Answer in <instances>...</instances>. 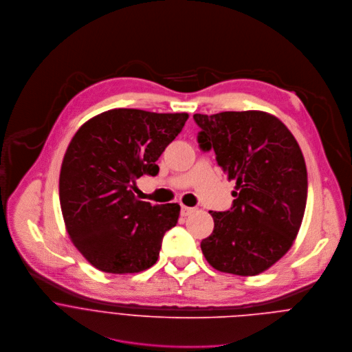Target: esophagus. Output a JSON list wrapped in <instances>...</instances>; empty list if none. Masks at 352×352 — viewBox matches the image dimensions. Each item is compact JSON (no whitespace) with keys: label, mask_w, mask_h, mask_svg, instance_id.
<instances>
[{"label":"esophagus","mask_w":352,"mask_h":352,"mask_svg":"<svg viewBox=\"0 0 352 352\" xmlns=\"http://www.w3.org/2000/svg\"><path fill=\"white\" fill-rule=\"evenodd\" d=\"M194 212V208H188V206H184L182 205V209H180V214L182 217H187L188 214H191Z\"/></svg>","instance_id":"34e87169"}]
</instances>
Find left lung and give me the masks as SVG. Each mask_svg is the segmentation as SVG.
Wrapping results in <instances>:
<instances>
[{"mask_svg": "<svg viewBox=\"0 0 352 352\" xmlns=\"http://www.w3.org/2000/svg\"><path fill=\"white\" fill-rule=\"evenodd\" d=\"M198 143L214 150L217 164L234 180L232 208L209 212L212 234L202 240L206 261L217 270L255 276L294 244L307 201V170L291 131L259 111L194 115Z\"/></svg>", "mask_w": 352, "mask_h": 352, "instance_id": "obj_1", "label": "left lung"}]
</instances>
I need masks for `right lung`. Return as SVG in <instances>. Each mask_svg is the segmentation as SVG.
Segmentation results:
<instances>
[{"label": "right lung", "instance_id": "add662e5", "mask_svg": "<svg viewBox=\"0 0 352 352\" xmlns=\"http://www.w3.org/2000/svg\"><path fill=\"white\" fill-rule=\"evenodd\" d=\"M187 113L112 109L86 121L72 138L60 172L67 232L80 254L105 273L151 267L162 237L177 224V204L151 205L132 190L180 133Z\"/></svg>", "mask_w": 352, "mask_h": 352}]
</instances>
